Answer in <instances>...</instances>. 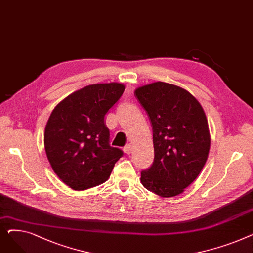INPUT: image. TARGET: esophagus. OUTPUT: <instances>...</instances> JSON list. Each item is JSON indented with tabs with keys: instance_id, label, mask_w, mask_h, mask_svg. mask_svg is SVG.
I'll return each instance as SVG.
<instances>
[{
	"instance_id": "34e87169",
	"label": "esophagus",
	"mask_w": 253,
	"mask_h": 253,
	"mask_svg": "<svg viewBox=\"0 0 253 253\" xmlns=\"http://www.w3.org/2000/svg\"><path fill=\"white\" fill-rule=\"evenodd\" d=\"M123 151H124V153H125V154L129 155V154L131 153V151H132V147H131V144H126L125 147L123 148Z\"/></svg>"
}]
</instances>
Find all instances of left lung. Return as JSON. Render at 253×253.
<instances>
[{
    "instance_id": "left-lung-1",
    "label": "left lung",
    "mask_w": 253,
    "mask_h": 253,
    "mask_svg": "<svg viewBox=\"0 0 253 253\" xmlns=\"http://www.w3.org/2000/svg\"><path fill=\"white\" fill-rule=\"evenodd\" d=\"M134 95L153 129L155 157L141 171L143 187L160 197L181 194L204 167L209 149L208 122L201 104L178 86L156 82Z\"/></svg>"
}]
</instances>
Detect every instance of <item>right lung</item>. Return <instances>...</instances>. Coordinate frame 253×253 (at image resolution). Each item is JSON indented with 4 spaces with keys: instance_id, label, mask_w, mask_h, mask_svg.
Masks as SVG:
<instances>
[{
    "instance_id": "1",
    "label": "right lung",
    "mask_w": 253,
    "mask_h": 253,
    "mask_svg": "<svg viewBox=\"0 0 253 253\" xmlns=\"http://www.w3.org/2000/svg\"><path fill=\"white\" fill-rule=\"evenodd\" d=\"M124 85L94 84L80 89L53 110L44 134L52 169L70 188L83 191L103 183L123 151L110 145L104 117L122 96Z\"/></svg>"
}]
</instances>
